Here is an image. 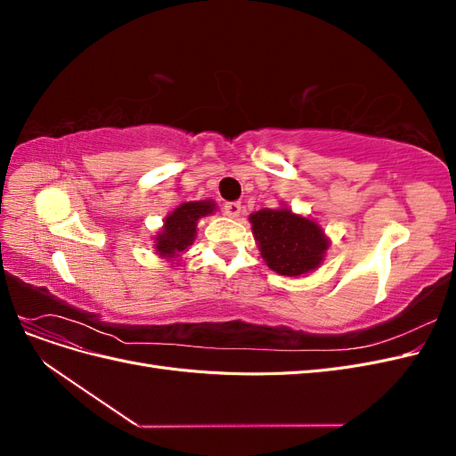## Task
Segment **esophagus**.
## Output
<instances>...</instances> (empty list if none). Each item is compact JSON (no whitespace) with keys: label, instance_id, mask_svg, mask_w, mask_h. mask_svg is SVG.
Listing matches in <instances>:
<instances>
[{"label":"esophagus","instance_id":"1","mask_svg":"<svg viewBox=\"0 0 456 456\" xmlns=\"http://www.w3.org/2000/svg\"><path fill=\"white\" fill-rule=\"evenodd\" d=\"M241 203L240 201H228V203H224V213L228 215V216H232V218H238L240 215H241Z\"/></svg>","mask_w":456,"mask_h":456}]
</instances>
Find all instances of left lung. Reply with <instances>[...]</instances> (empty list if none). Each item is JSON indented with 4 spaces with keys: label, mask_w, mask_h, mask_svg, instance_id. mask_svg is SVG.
Here are the masks:
<instances>
[{
    "label": "left lung",
    "mask_w": 456,
    "mask_h": 456,
    "mask_svg": "<svg viewBox=\"0 0 456 456\" xmlns=\"http://www.w3.org/2000/svg\"><path fill=\"white\" fill-rule=\"evenodd\" d=\"M253 236L266 266L287 278H300L320 268L330 240L310 216L297 215L287 205L249 215Z\"/></svg>",
    "instance_id": "left-lung-1"
}]
</instances>
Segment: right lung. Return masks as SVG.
Masks as SVG:
<instances>
[{
    "label": "right lung",
    "instance_id": "right-lung-1",
    "mask_svg": "<svg viewBox=\"0 0 456 456\" xmlns=\"http://www.w3.org/2000/svg\"><path fill=\"white\" fill-rule=\"evenodd\" d=\"M216 211V203L213 200L201 201H184L171 211L163 220L161 230L154 238V251L159 258L173 262V266H181L183 253L196 241L200 218L209 216Z\"/></svg>",
    "mask_w": 456,
    "mask_h": 456
}]
</instances>
